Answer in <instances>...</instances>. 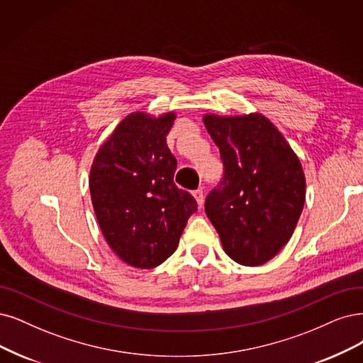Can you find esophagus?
I'll list each match as a JSON object with an SVG mask.
<instances>
[{
    "label": "esophagus",
    "instance_id": "1",
    "mask_svg": "<svg viewBox=\"0 0 363 363\" xmlns=\"http://www.w3.org/2000/svg\"><path fill=\"white\" fill-rule=\"evenodd\" d=\"M193 196H194V199H196V202H197L199 208H202V206H203V190H196V191H193Z\"/></svg>",
    "mask_w": 363,
    "mask_h": 363
}]
</instances>
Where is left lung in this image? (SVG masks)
Instances as JSON below:
<instances>
[{
    "instance_id": "left-lung-1",
    "label": "left lung",
    "mask_w": 363,
    "mask_h": 363,
    "mask_svg": "<svg viewBox=\"0 0 363 363\" xmlns=\"http://www.w3.org/2000/svg\"><path fill=\"white\" fill-rule=\"evenodd\" d=\"M220 147L224 177L205 203L227 256L244 266L275 257L293 235L305 203V173L281 131L259 112L205 113Z\"/></svg>"
}]
</instances>
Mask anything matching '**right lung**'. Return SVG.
Returning <instances> with one entry per match:
<instances>
[{"label": "right lung", "instance_id": "1", "mask_svg": "<svg viewBox=\"0 0 363 363\" xmlns=\"http://www.w3.org/2000/svg\"><path fill=\"white\" fill-rule=\"evenodd\" d=\"M174 112H133L119 121L94 157L89 191L101 233L116 256L151 269L177 250L194 197L173 182L177 158L167 147Z\"/></svg>", "mask_w": 363, "mask_h": 363}]
</instances>
